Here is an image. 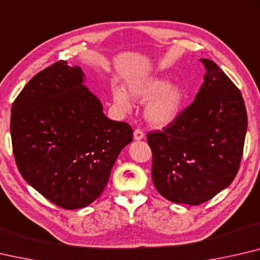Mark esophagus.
<instances>
[{"label":"esophagus","instance_id":"34e87169","mask_svg":"<svg viewBox=\"0 0 260 260\" xmlns=\"http://www.w3.org/2000/svg\"><path fill=\"white\" fill-rule=\"evenodd\" d=\"M142 139H144V133L140 128H136L134 131V140L140 141V140H142Z\"/></svg>","mask_w":260,"mask_h":260}]
</instances>
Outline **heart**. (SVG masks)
I'll return each instance as SVG.
<instances>
[{
    "label": "heart",
    "mask_w": 260,
    "mask_h": 260,
    "mask_svg": "<svg viewBox=\"0 0 260 260\" xmlns=\"http://www.w3.org/2000/svg\"><path fill=\"white\" fill-rule=\"evenodd\" d=\"M128 92L132 98L141 102H146L144 117L149 125L155 128H164L177 119L185 101V91L177 84H169L168 79L150 77L142 81L131 82ZM112 99L119 109L129 111L132 99L124 88H112Z\"/></svg>",
    "instance_id": "heart-1"
}]
</instances>
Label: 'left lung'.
Segmentation results:
<instances>
[{
	"label": "left lung",
	"instance_id": "obj_1",
	"mask_svg": "<svg viewBox=\"0 0 260 260\" xmlns=\"http://www.w3.org/2000/svg\"><path fill=\"white\" fill-rule=\"evenodd\" d=\"M194 101L162 131L149 132L152 181L164 198L198 206L212 199L237 176L247 110L241 92L209 59Z\"/></svg>",
	"mask_w": 260,
	"mask_h": 260
}]
</instances>
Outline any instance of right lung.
<instances>
[{
    "label": "right lung",
    "instance_id": "right-lung-1",
    "mask_svg": "<svg viewBox=\"0 0 260 260\" xmlns=\"http://www.w3.org/2000/svg\"><path fill=\"white\" fill-rule=\"evenodd\" d=\"M83 82L81 67L60 60L26 84L11 109L12 149L21 176L69 210L99 198L118 154L133 140L132 127L107 118Z\"/></svg>",
    "mask_w": 260,
    "mask_h": 260
}]
</instances>
